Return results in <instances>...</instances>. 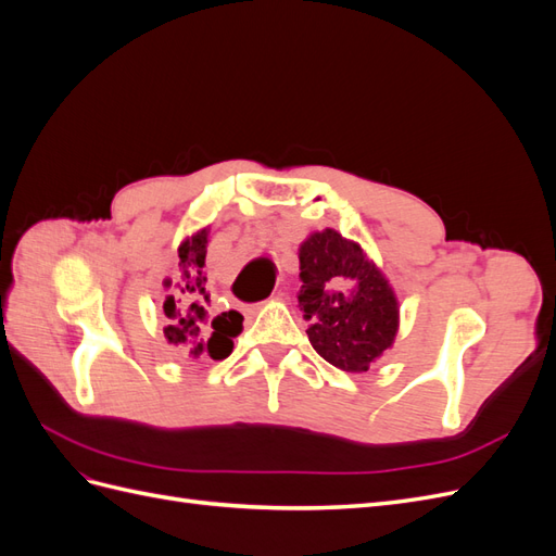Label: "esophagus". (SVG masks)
<instances>
[{
	"instance_id": "esophagus-1",
	"label": "esophagus",
	"mask_w": 556,
	"mask_h": 556,
	"mask_svg": "<svg viewBox=\"0 0 556 556\" xmlns=\"http://www.w3.org/2000/svg\"><path fill=\"white\" fill-rule=\"evenodd\" d=\"M278 294H280V292H278Z\"/></svg>"
}]
</instances>
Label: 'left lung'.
<instances>
[{
  "mask_svg": "<svg viewBox=\"0 0 556 556\" xmlns=\"http://www.w3.org/2000/svg\"><path fill=\"white\" fill-rule=\"evenodd\" d=\"M299 308L315 352L348 374L368 371L399 331V299L359 243L336 229L299 245Z\"/></svg>",
  "mask_w": 556,
  "mask_h": 556,
  "instance_id": "obj_1",
  "label": "left lung"
}]
</instances>
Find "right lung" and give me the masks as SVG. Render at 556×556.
I'll list each match as a JSON object with an SVG mask.
<instances>
[{
	"label": "right lung",
	"mask_w": 556,
	"mask_h": 556,
	"mask_svg": "<svg viewBox=\"0 0 556 556\" xmlns=\"http://www.w3.org/2000/svg\"><path fill=\"white\" fill-rule=\"evenodd\" d=\"M211 227L185 237L178 245L176 280L166 278L164 339L182 357L225 359L231 355L233 339L243 331V315L237 311L213 313L206 288V248Z\"/></svg>",
	"instance_id": "1"
}]
</instances>
